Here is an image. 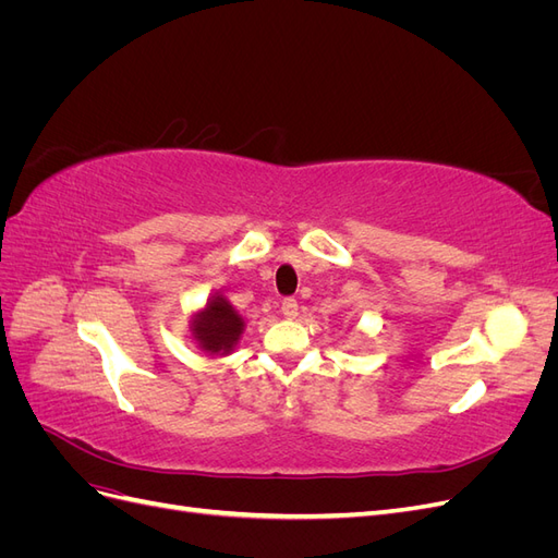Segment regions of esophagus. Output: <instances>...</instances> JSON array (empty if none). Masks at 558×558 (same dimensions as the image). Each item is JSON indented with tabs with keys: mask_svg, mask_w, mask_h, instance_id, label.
<instances>
[{
	"mask_svg": "<svg viewBox=\"0 0 558 558\" xmlns=\"http://www.w3.org/2000/svg\"><path fill=\"white\" fill-rule=\"evenodd\" d=\"M298 300L295 298H283L281 300V314L286 316V318H295L298 316Z\"/></svg>",
	"mask_w": 558,
	"mask_h": 558,
	"instance_id": "esophagus-1",
	"label": "esophagus"
}]
</instances>
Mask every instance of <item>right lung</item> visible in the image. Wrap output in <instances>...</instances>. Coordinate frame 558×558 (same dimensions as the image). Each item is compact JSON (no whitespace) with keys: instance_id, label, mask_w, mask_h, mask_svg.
Listing matches in <instances>:
<instances>
[{"instance_id":"obj_1","label":"right lung","mask_w":558,"mask_h":558,"mask_svg":"<svg viewBox=\"0 0 558 558\" xmlns=\"http://www.w3.org/2000/svg\"><path fill=\"white\" fill-rule=\"evenodd\" d=\"M193 330L199 347L209 353H228L238 344L244 330L242 316L226 298H214L205 312H199L193 320Z\"/></svg>"}]
</instances>
